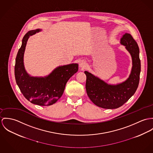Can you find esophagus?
I'll return each mask as SVG.
<instances>
[{"mask_svg":"<svg viewBox=\"0 0 153 153\" xmlns=\"http://www.w3.org/2000/svg\"><path fill=\"white\" fill-rule=\"evenodd\" d=\"M87 66V63L86 61H85L84 60H82L79 63V67L82 69H85Z\"/></svg>","mask_w":153,"mask_h":153,"instance_id":"34e87169","label":"esophagus"}]
</instances>
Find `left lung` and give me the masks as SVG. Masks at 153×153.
Returning a JSON list of instances; mask_svg holds the SVG:
<instances>
[{
    "mask_svg": "<svg viewBox=\"0 0 153 153\" xmlns=\"http://www.w3.org/2000/svg\"><path fill=\"white\" fill-rule=\"evenodd\" d=\"M120 43L125 46L132 57L131 71L125 82L118 85H108L88 71H85L87 94L94 104L103 108L114 109L123 105L135 93L139 84L141 62L138 46L129 33L123 36Z\"/></svg>",
    "mask_w": 153,
    "mask_h": 153,
    "instance_id": "8db88e82",
    "label": "left lung"
}]
</instances>
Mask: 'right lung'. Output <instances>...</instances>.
Segmentation results:
<instances>
[{"instance_id":"obj_1","label":"right lung","mask_w":153,"mask_h":153,"mask_svg":"<svg viewBox=\"0 0 153 153\" xmlns=\"http://www.w3.org/2000/svg\"><path fill=\"white\" fill-rule=\"evenodd\" d=\"M40 31L41 29L30 30L24 36L16 58L15 75L19 88L27 100L39 105H51L62 97L68 79L78 71V64L59 66L45 77L28 74L23 63L26 43L30 36Z\"/></svg>"}]
</instances>
